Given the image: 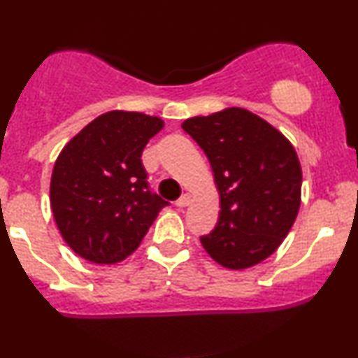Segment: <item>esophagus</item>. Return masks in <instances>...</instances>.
Listing matches in <instances>:
<instances>
[{"label":"esophagus","mask_w":358,"mask_h":358,"mask_svg":"<svg viewBox=\"0 0 358 358\" xmlns=\"http://www.w3.org/2000/svg\"><path fill=\"white\" fill-rule=\"evenodd\" d=\"M192 203V195L190 193H185L182 199L176 200V207H188Z\"/></svg>","instance_id":"obj_1"}]
</instances>
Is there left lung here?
I'll return each instance as SVG.
<instances>
[{
    "label": "left lung",
    "instance_id": "left-lung-1",
    "mask_svg": "<svg viewBox=\"0 0 358 358\" xmlns=\"http://www.w3.org/2000/svg\"><path fill=\"white\" fill-rule=\"evenodd\" d=\"M182 127L210 162L220 195L215 229L200 237L213 261L248 269L276 250L296 220L301 165L285 134L248 109L195 116Z\"/></svg>",
    "mask_w": 358,
    "mask_h": 358
}]
</instances>
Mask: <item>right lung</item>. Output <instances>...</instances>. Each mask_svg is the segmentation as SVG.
Returning <instances> with one entry per match:
<instances>
[{
	"instance_id": "add662e5",
	"label": "right lung",
	"mask_w": 358,
	"mask_h": 358,
	"mask_svg": "<svg viewBox=\"0 0 358 358\" xmlns=\"http://www.w3.org/2000/svg\"><path fill=\"white\" fill-rule=\"evenodd\" d=\"M165 122L109 110L77 133L53 165L50 205L73 252L96 264L133 254L168 202L150 192L141 153Z\"/></svg>"
}]
</instances>
